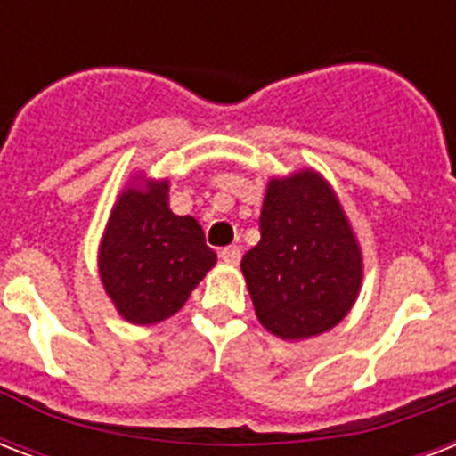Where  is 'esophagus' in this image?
Segmentation results:
<instances>
[{"label":"esophagus","instance_id":"esophagus-1","mask_svg":"<svg viewBox=\"0 0 456 456\" xmlns=\"http://www.w3.org/2000/svg\"><path fill=\"white\" fill-rule=\"evenodd\" d=\"M220 257L227 265H239V260H241V248L239 246H227V248L220 250Z\"/></svg>","mask_w":456,"mask_h":456}]
</instances>
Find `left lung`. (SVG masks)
Instances as JSON below:
<instances>
[{"label": "left lung", "mask_w": 456, "mask_h": 456, "mask_svg": "<svg viewBox=\"0 0 456 456\" xmlns=\"http://www.w3.org/2000/svg\"><path fill=\"white\" fill-rule=\"evenodd\" d=\"M260 324L284 340L329 331L362 286V253L336 193L314 170L272 179L260 243L241 260Z\"/></svg>", "instance_id": "obj_1"}]
</instances>
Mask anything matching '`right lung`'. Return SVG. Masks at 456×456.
Masks as SVG:
<instances>
[{"instance_id": "obj_1", "label": "right lung", "mask_w": 456, "mask_h": 456, "mask_svg": "<svg viewBox=\"0 0 456 456\" xmlns=\"http://www.w3.org/2000/svg\"><path fill=\"white\" fill-rule=\"evenodd\" d=\"M217 260L191 215L167 206V182L120 193L99 246V274L116 310L132 324H156L182 310Z\"/></svg>"}]
</instances>
